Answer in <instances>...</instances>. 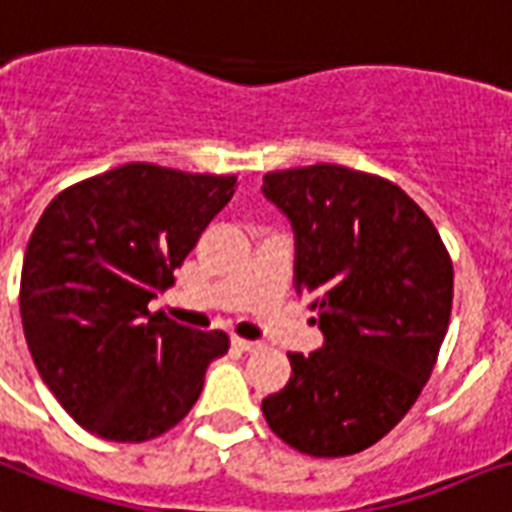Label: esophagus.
I'll use <instances>...</instances> for the list:
<instances>
[{"instance_id": "1", "label": "esophagus", "mask_w": 512, "mask_h": 512, "mask_svg": "<svg viewBox=\"0 0 512 512\" xmlns=\"http://www.w3.org/2000/svg\"><path fill=\"white\" fill-rule=\"evenodd\" d=\"M232 347H237L240 352H253V350H259L261 344L259 342H248V339H232Z\"/></svg>"}]
</instances>
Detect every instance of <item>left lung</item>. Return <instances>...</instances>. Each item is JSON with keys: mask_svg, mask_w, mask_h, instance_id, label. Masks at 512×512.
<instances>
[{"mask_svg": "<svg viewBox=\"0 0 512 512\" xmlns=\"http://www.w3.org/2000/svg\"><path fill=\"white\" fill-rule=\"evenodd\" d=\"M291 219L293 285L318 312L320 350L261 400L272 433L310 457H347L390 433L433 374L449 328L454 267L438 229L398 184L307 165L264 176Z\"/></svg>", "mask_w": 512, "mask_h": 512, "instance_id": "left-lung-1", "label": "left lung"}]
</instances>
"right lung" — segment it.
<instances>
[{"instance_id":"1","label":"right lung","mask_w":512,"mask_h":512,"mask_svg":"<svg viewBox=\"0 0 512 512\" xmlns=\"http://www.w3.org/2000/svg\"><path fill=\"white\" fill-rule=\"evenodd\" d=\"M237 176L128 162L63 189L26 245L21 320L42 382L87 433H168L200 398L224 331H192L149 301L232 200Z\"/></svg>"}]
</instances>
